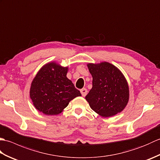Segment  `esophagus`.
Returning a JSON list of instances; mask_svg holds the SVG:
<instances>
[{
	"mask_svg": "<svg viewBox=\"0 0 160 160\" xmlns=\"http://www.w3.org/2000/svg\"><path fill=\"white\" fill-rule=\"evenodd\" d=\"M87 89H85V88H83V89H80V93H81V94H82V96H83V97H84V96H87Z\"/></svg>",
	"mask_w": 160,
	"mask_h": 160,
	"instance_id": "obj_1",
	"label": "esophagus"
}]
</instances>
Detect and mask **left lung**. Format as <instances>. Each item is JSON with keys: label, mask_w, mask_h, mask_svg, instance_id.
<instances>
[{"label": "left lung", "mask_w": 160, "mask_h": 160, "mask_svg": "<svg viewBox=\"0 0 160 160\" xmlns=\"http://www.w3.org/2000/svg\"><path fill=\"white\" fill-rule=\"evenodd\" d=\"M92 88L85 99L91 109L104 118L120 113L129 100L128 82L122 71L108 62L88 63Z\"/></svg>", "instance_id": "8db88e82"}]
</instances>
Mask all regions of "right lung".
Returning a JSON list of instances; mask_svg holds the SVG:
<instances>
[{
  "label": "right lung",
  "mask_w": 160,
  "mask_h": 160,
  "mask_svg": "<svg viewBox=\"0 0 160 160\" xmlns=\"http://www.w3.org/2000/svg\"><path fill=\"white\" fill-rule=\"evenodd\" d=\"M68 67H62L56 61L40 68L30 87L29 96L37 110L47 115L62 113L69 102L81 96L72 81L67 77Z\"/></svg>",
  "instance_id": "1"
}]
</instances>
